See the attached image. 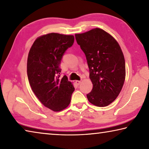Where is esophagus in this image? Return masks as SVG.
Returning <instances> with one entry per match:
<instances>
[{
    "label": "esophagus",
    "mask_w": 149,
    "mask_h": 149,
    "mask_svg": "<svg viewBox=\"0 0 149 149\" xmlns=\"http://www.w3.org/2000/svg\"><path fill=\"white\" fill-rule=\"evenodd\" d=\"M75 84H76L77 85H79L80 84H81V81H79V80H76L75 81Z\"/></svg>",
    "instance_id": "esophagus-1"
}]
</instances>
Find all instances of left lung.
I'll use <instances>...</instances> for the list:
<instances>
[{"label": "left lung", "mask_w": 149, "mask_h": 149, "mask_svg": "<svg viewBox=\"0 0 149 149\" xmlns=\"http://www.w3.org/2000/svg\"><path fill=\"white\" fill-rule=\"evenodd\" d=\"M86 56L93 89L87 99L97 107L109 105L119 95L125 78V59L118 42L103 29L75 34Z\"/></svg>", "instance_id": "8db88e82"}]
</instances>
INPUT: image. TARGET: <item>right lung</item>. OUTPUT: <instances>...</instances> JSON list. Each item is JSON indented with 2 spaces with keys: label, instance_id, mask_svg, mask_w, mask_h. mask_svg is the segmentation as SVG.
<instances>
[{
  "label": "right lung",
  "instance_id": "add662e5",
  "mask_svg": "<svg viewBox=\"0 0 149 149\" xmlns=\"http://www.w3.org/2000/svg\"><path fill=\"white\" fill-rule=\"evenodd\" d=\"M74 35L51 33L39 37L29 50L27 73L31 89L42 104L54 112L68 107L74 87L66 75L60 79L62 56Z\"/></svg>",
  "mask_w": 149,
  "mask_h": 149
}]
</instances>
